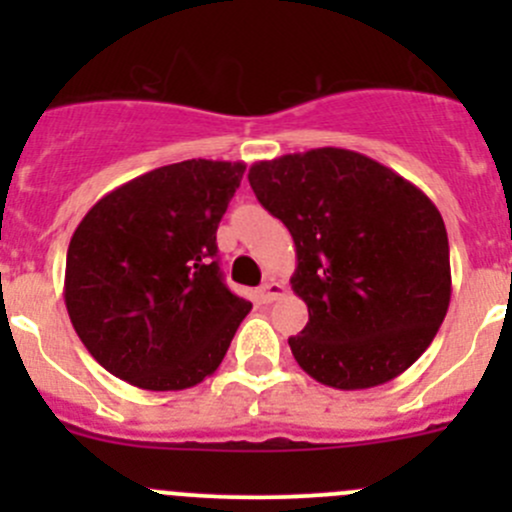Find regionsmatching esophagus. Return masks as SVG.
<instances>
[{"label": "esophagus", "instance_id": "esophagus-1", "mask_svg": "<svg viewBox=\"0 0 512 512\" xmlns=\"http://www.w3.org/2000/svg\"><path fill=\"white\" fill-rule=\"evenodd\" d=\"M280 294H285V287H282L280 282H275V280L265 282V285L257 289V299H260L262 304H270L272 299H277Z\"/></svg>", "mask_w": 512, "mask_h": 512}]
</instances>
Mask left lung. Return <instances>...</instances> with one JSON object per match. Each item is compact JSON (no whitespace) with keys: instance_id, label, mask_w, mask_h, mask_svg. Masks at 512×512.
Wrapping results in <instances>:
<instances>
[{"instance_id":"obj_1","label":"left lung","mask_w":512,"mask_h":512,"mask_svg":"<svg viewBox=\"0 0 512 512\" xmlns=\"http://www.w3.org/2000/svg\"><path fill=\"white\" fill-rule=\"evenodd\" d=\"M247 180L297 250L289 282L309 309L289 337L297 364L342 391L404 374L451 302L446 225L428 195L344 148L260 160Z\"/></svg>"}]
</instances>
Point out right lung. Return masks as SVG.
<instances>
[{"label":"right lung","mask_w":512,"mask_h":512,"mask_svg":"<svg viewBox=\"0 0 512 512\" xmlns=\"http://www.w3.org/2000/svg\"><path fill=\"white\" fill-rule=\"evenodd\" d=\"M245 163L183 160L111 190L66 252L64 302L98 364L146 391L213 374L252 304L218 265V232Z\"/></svg>","instance_id":"1"}]
</instances>
